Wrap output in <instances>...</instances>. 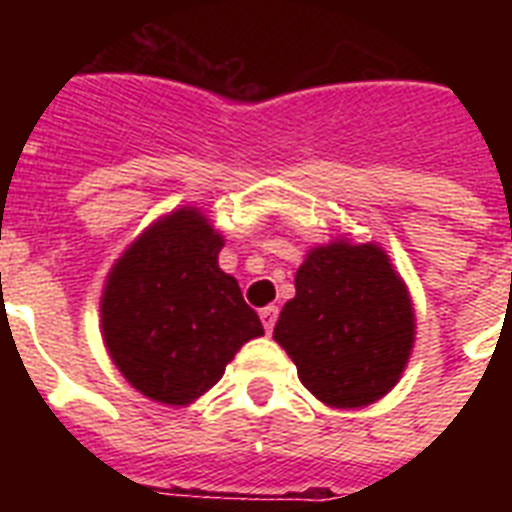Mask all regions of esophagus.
Returning <instances> with one entry per match:
<instances>
[{
    "mask_svg": "<svg viewBox=\"0 0 512 512\" xmlns=\"http://www.w3.org/2000/svg\"><path fill=\"white\" fill-rule=\"evenodd\" d=\"M276 319H279V308H276V305H268V308L260 311V321H263V327L268 335H271L273 327H276Z\"/></svg>",
    "mask_w": 512,
    "mask_h": 512,
    "instance_id": "esophagus-1",
    "label": "esophagus"
}]
</instances>
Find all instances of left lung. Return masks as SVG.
<instances>
[{
  "mask_svg": "<svg viewBox=\"0 0 512 512\" xmlns=\"http://www.w3.org/2000/svg\"><path fill=\"white\" fill-rule=\"evenodd\" d=\"M273 340L297 377L335 409L380 401L404 374L414 348L409 289L377 244L337 239L313 247L295 273Z\"/></svg>",
  "mask_w": 512,
  "mask_h": 512,
  "instance_id": "1",
  "label": "left lung"
}]
</instances>
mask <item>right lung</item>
<instances>
[{
  "label": "right lung",
  "instance_id": "right-lung-1",
  "mask_svg": "<svg viewBox=\"0 0 512 512\" xmlns=\"http://www.w3.org/2000/svg\"><path fill=\"white\" fill-rule=\"evenodd\" d=\"M223 236L196 207L148 225L108 273L100 329L124 380L167 406L204 396L244 342L265 335L239 281L220 271Z\"/></svg>",
  "mask_w": 512,
  "mask_h": 512
}]
</instances>
